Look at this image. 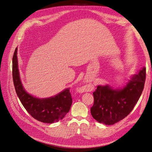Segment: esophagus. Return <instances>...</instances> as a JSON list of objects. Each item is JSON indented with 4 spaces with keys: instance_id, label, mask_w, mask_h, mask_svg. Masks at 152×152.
Listing matches in <instances>:
<instances>
[{
    "instance_id": "34e87169",
    "label": "esophagus",
    "mask_w": 152,
    "mask_h": 152,
    "mask_svg": "<svg viewBox=\"0 0 152 152\" xmlns=\"http://www.w3.org/2000/svg\"><path fill=\"white\" fill-rule=\"evenodd\" d=\"M93 85H91V84H86L84 86H82L80 89L81 91H84V92H87V91H92V89H93Z\"/></svg>"
}]
</instances>
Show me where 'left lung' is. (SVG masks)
<instances>
[{
	"mask_svg": "<svg viewBox=\"0 0 152 152\" xmlns=\"http://www.w3.org/2000/svg\"><path fill=\"white\" fill-rule=\"evenodd\" d=\"M146 68L131 77L126 86L113 89L109 86H98L93 93L92 116L98 122L113 125L126 117L134 108L144 89Z\"/></svg>",
	"mask_w": 152,
	"mask_h": 152,
	"instance_id": "1",
	"label": "left lung"
}]
</instances>
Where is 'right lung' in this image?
Here are the masks:
<instances>
[{
    "instance_id": "obj_1",
    "label": "right lung",
    "mask_w": 152,
    "mask_h": 152,
    "mask_svg": "<svg viewBox=\"0 0 152 152\" xmlns=\"http://www.w3.org/2000/svg\"><path fill=\"white\" fill-rule=\"evenodd\" d=\"M17 48L12 57V78L16 94L30 115L44 123L58 122L65 117L72 103L70 89H66L53 97L40 99L30 95L23 87L18 66Z\"/></svg>"
}]
</instances>
